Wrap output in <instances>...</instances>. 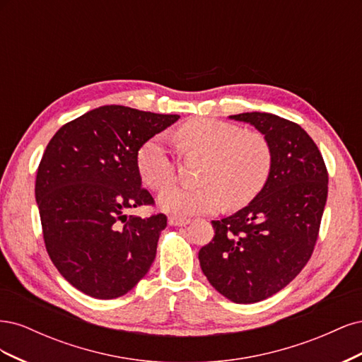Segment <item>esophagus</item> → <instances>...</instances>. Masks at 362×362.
<instances>
[{
    "label": "esophagus",
    "mask_w": 362,
    "mask_h": 362,
    "mask_svg": "<svg viewBox=\"0 0 362 362\" xmlns=\"http://www.w3.org/2000/svg\"><path fill=\"white\" fill-rule=\"evenodd\" d=\"M190 222H192L190 218H185V217H177V216L169 217V225H172V226H185V225H189Z\"/></svg>",
    "instance_id": "esophagus-1"
}]
</instances>
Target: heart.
<instances>
[{
  "label": "heart",
  "instance_id": "b5f03b06",
  "mask_svg": "<svg viewBox=\"0 0 362 362\" xmlns=\"http://www.w3.org/2000/svg\"><path fill=\"white\" fill-rule=\"evenodd\" d=\"M182 154L198 152L206 157L199 187L169 185L158 196L163 211L177 216L206 214L221 208L245 206L264 187L272 170V148L257 131L211 117L185 120L173 133ZM137 170L148 187L158 190L177 172L175 160L163 137L146 140L137 151Z\"/></svg>",
  "mask_w": 362,
  "mask_h": 362
}]
</instances>
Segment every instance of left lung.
<instances>
[{
	"label": "left lung",
	"instance_id": "obj_1",
	"mask_svg": "<svg viewBox=\"0 0 362 362\" xmlns=\"http://www.w3.org/2000/svg\"><path fill=\"white\" fill-rule=\"evenodd\" d=\"M229 119L255 127L272 148V170L245 208L213 221L214 237L199 250L208 282L235 303L278 293L311 258L327 198V170L314 140L298 124L272 113Z\"/></svg>",
	"mask_w": 362,
	"mask_h": 362
}]
</instances>
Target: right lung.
<instances>
[{
    "label": "right lung",
    "mask_w": 362,
    "mask_h": 362,
    "mask_svg": "<svg viewBox=\"0 0 362 362\" xmlns=\"http://www.w3.org/2000/svg\"><path fill=\"white\" fill-rule=\"evenodd\" d=\"M178 119L103 105L63 125L43 152L35 192L48 255L90 298L127 294L156 259L168 217L125 211L154 204L141 189L137 151Z\"/></svg>",
    "instance_id": "obj_1"
}]
</instances>
